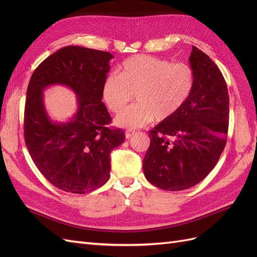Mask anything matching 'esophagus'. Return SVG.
Returning a JSON list of instances; mask_svg holds the SVG:
<instances>
[{
	"instance_id": "obj_1",
	"label": "esophagus",
	"mask_w": 257,
	"mask_h": 257,
	"mask_svg": "<svg viewBox=\"0 0 257 257\" xmlns=\"http://www.w3.org/2000/svg\"><path fill=\"white\" fill-rule=\"evenodd\" d=\"M134 133H135V132H132V131H126V132H125V137L128 139V138H131L132 136L134 135Z\"/></svg>"
}]
</instances>
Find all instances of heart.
Returning <instances> with one entry per match:
<instances>
[{"mask_svg":"<svg viewBox=\"0 0 257 257\" xmlns=\"http://www.w3.org/2000/svg\"><path fill=\"white\" fill-rule=\"evenodd\" d=\"M195 85L191 65L146 54L125 60L120 74L106 77L103 97L112 112H120L135 94L137 102L115 116V125L138 128L154 118L164 121L188 102Z\"/></svg>","mask_w":257,"mask_h":257,"instance_id":"heart-1","label":"heart"}]
</instances>
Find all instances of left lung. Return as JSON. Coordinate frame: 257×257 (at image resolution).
<instances>
[{"instance_id":"8db88e82","label":"left lung","mask_w":257,"mask_h":257,"mask_svg":"<svg viewBox=\"0 0 257 257\" xmlns=\"http://www.w3.org/2000/svg\"><path fill=\"white\" fill-rule=\"evenodd\" d=\"M195 85L185 105L149 131L143 163L147 180L166 191L190 189L208 176L226 145L227 85L205 52L193 46L189 59Z\"/></svg>"}]
</instances>
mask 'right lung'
I'll return each mask as SVG.
<instances>
[{
  "label": "right lung",
  "instance_id": "right-lung-1",
  "mask_svg": "<svg viewBox=\"0 0 257 257\" xmlns=\"http://www.w3.org/2000/svg\"><path fill=\"white\" fill-rule=\"evenodd\" d=\"M113 56L80 46L52 53L32 74L25 108V142L38 170L58 189L84 194L104 185L110 176V152L125 141L109 128L111 116L102 102L103 85ZM64 85L77 96V110L65 122L53 121L43 91Z\"/></svg>",
  "mask_w": 257,
  "mask_h": 257
}]
</instances>
